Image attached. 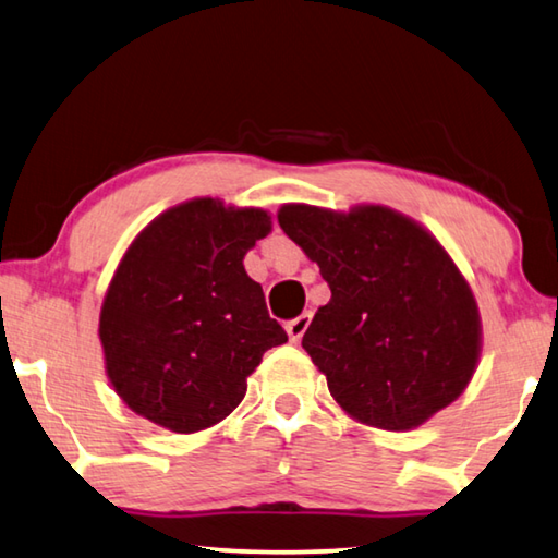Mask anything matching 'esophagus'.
<instances>
[{
  "label": "esophagus",
  "instance_id": "34e87169",
  "mask_svg": "<svg viewBox=\"0 0 558 558\" xmlns=\"http://www.w3.org/2000/svg\"><path fill=\"white\" fill-rule=\"evenodd\" d=\"M311 326V314H301L296 318H291L287 324V333H289V340L291 343H299L301 336L306 333V328Z\"/></svg>",
  "mask_w": 558,
  "mask_h": 558
}]
</instances>
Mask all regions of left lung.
<instances>
[{"label":"left lung","instance_id":"8db88e82","mask_svg":"<svg viewBox=\"0 0 558 558\" xmlns=\"http://www.w3.org/2000/svg\"><path fill=\"white\" fill-rule=\"evenodd\" d=\"M279 225L330 289L301 345L350 416L407 432L461 397L481 355V316L422 225L383 205H284Z\"/></svg>","mask_w":558,"mask_h":558}]
</instances>
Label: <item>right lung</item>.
<instances>
[{
	"mask_svg": "<svg viewBox=\"0 0 558 558\" xmlns=\"http://www.w3.org/2000/svg\"><path fill=\"white\" fill-rule=\"evenodd\" d=\"M271 230L257 208L198 198L159 215L107 289L100 340L124 404L175 434L222 422L269 348L289 336L242 267Z\"/></svg>",
	"mask_w": 558,
	"mask_h": 558,
	"instance_id": "right-lung-1",
	"label": "right lung"
}]
</instances>
